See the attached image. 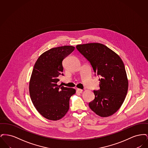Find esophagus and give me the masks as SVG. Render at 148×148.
<instances>
[{
    "label": "esophagus",
    "instance_id": "1",
    "mask_svg": "<svg viewBox=\"0 0 148 148\" xmlns=\"http://www.w3.org/2000/svg\"><path fill=\"white\" fill-rule=\"evenodd\" d=\"M77 92L79 93H82L83 92V90L82 89H77Z\"/></svg>",
    "mask_w": 148,
    "mask_h": 148
}]
</instances>
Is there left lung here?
Instances as JSON below:
<instances>
[{"instance_id": "left-lung-1", "label": "left lung", "mask_w": 148, "mask_h": 148, "mask_svg": "<svg viewBox=\"0 0 148 148\" xmlns=\"http://www.w3.org/2000/svg\"><path fill=\"white\" fill-rule=\"evenodd\" d=\"M76 48L92 65L99 79L100 89L94 90V99L89 103L92 110L101 117L116 112L127 95L128 81L121 59L100 43L77 45Z\"/></svg>"}]
</instances>
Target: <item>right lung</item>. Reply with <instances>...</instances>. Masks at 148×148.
<instances>
[{
	"mask_svg": "<svg viewBox=\"0 0 148 148\" xmlns=\"http://www.w3.org/2000/svg\"><path fill=\"white\" fill-rule=\"evenodd\" d=\"M74 49L66 45L50 49L39 57L34 66L29 82L30 96L37 111L47 119H62L76 92L73 88L57 85L58 77L63 75V60Z\"/></svg>",
	"mask_w": 148,
	"mask_h": 148,
	"instance_id": "obj_1",
	"label": "right lung"
}]
</instances>
